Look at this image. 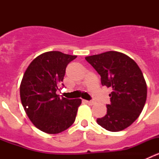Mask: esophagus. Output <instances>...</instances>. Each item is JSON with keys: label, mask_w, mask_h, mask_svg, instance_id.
Instances as JSON below:
<instances>
[{"label": "esophagus", "mask_w": 159, "mask_h": 159, "mask_svg": "<svg viewBox=\"0 0 159 159\" xmlns=\"http://www.w3.org/2000/svg\"><path fill=\"white\" fill-rule=\"evenodd\" d=\"M85 102H87V103H88V104H89V105L95 104V102H94V101H88V100H86V101H85Z\"/></svg>", "instance_id": "1"}]
</instances>
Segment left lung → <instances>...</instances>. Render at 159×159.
<instances>
[{"instance_id": "left-lung-1", "label": "left lung", "mask_w": 159, "mask_h": 159, "mask_svg": "<svg viewBox=\"0 0 159 159\" xmlns=\"http://www.w3.org/2000/svg\"><path fill=\"white\" fill-rule=\"evenodd\" d=\"M101 76L102 86L111 88L106 116L97 123L109 131H120L139 116L147 100V88L143 72L131 58L109 51L85 57Z\"/></svg>"}]
</instances>
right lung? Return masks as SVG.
I'll return each mask as SVG.
<instances>
[{"instance_id":"1","label":"right lung","mask_w":159,"mask_h":159,"mask_svg":"<svg viewBox=\"0 0 159 159\" xmlns=\"http://www.w3.org/2000/svg\"><path fill=\"white\" fill-rule=\"evenodd\" d=\"M75 58L61 52H47L32 60L24 74L20 87L22 105L31 122L41 131L58 134L75 122L82 101L60 98L57 91L66 67Z\"/></svg>"}]
</instances>
